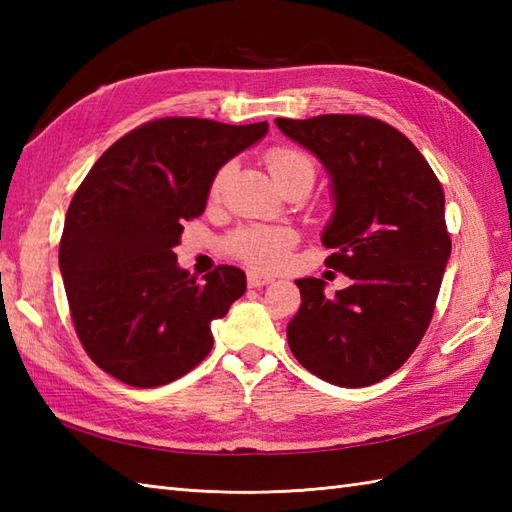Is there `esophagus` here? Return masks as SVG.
I'll use <instances>...</instances> for the list:
<instances>
[{
    "label": "esophagus",
    "instance_id": "34e87169",
    "mask_svg": "<svg viewBox=\"0 0 512 512\" xmlns=\"http://www.w3.org/2000/svg\"><path fill=\"white\" fill-rule=\"evenodd\" d=\"M246 279H248V286L250 288H262V286H268V284H273V281H275V277L264 275V273H257V270H250Z\"/></svg>",
    "mask_w": 512,
    "mask_h": 512
}]
</instances>
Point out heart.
I'll list each match as a JSON object with an SVG mask.
<instances>
[{
  "instance_id": "b5f03b06",
  "label": "heart",
  "mask_w": 512,
  "mask_h": 512,
  "mask_svg": "<svg viewBox=\"0 0 512 512\" xmlns=\"http://www.w3.org/2000/svg\"><path fill=\"white\" fill-rule=\"evenodd\" d=\"M266 165L270 173L284 184L295 176H310L314 180V160L303 149L290 145H277L266 151ZM233 171V162H226L215 171L209 187V198L215 202L226 187V180ZM297 231L290 226L273 224H250L239 228L228 237L226 248L233 257L242 259L244 264L257 270H279L288 264L290 250L297 244Z\"/></svg>"
}]
</instances>
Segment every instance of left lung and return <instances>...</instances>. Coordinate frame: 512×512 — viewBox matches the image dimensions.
I'll use <instances>...</instances> for the list:
<instances>
[{
  "mask_svg": "<svg viewBox=\"0 0 512 512\" xmlns=\"http://www.w3.org/2000/svg\"><path fill=\"white\" fill-rule=\"evenodd\" d=\"M275 123L330 171L336 209L323 246L334 253L325 264L352 279L332 299L323 279H297L290 352L332 385H374L413 354L436 310L451 255L442 184L416 145L378 118Z\"/></svg>",
  "mask_w": 512,
  "mask_h": 512,
  "instance_id": "left-lung-1",
  "label": "left lung"
}]
</instances>
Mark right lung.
I'll list each match as a JSON object with an SVG mask.
<instances>
[{"label":"right lung","instance_id":"right-lung-1","mask_svg":"<svg viewBox=\"0 0 512 512\" xmlns=\"http://www.w3.org/2000/svg\"><path fill=\"white\" fill-rule=\"evenodd\" d=\"M268 132L193 116L143 123L94 162L65 215L59 266L76 336L125 385H167L213 347L211 321L246 292L217 266L195 281L173 246L202 215L215 171Z\"/></svg>","mask_w":512,"mask_h":512}]
</instances>
